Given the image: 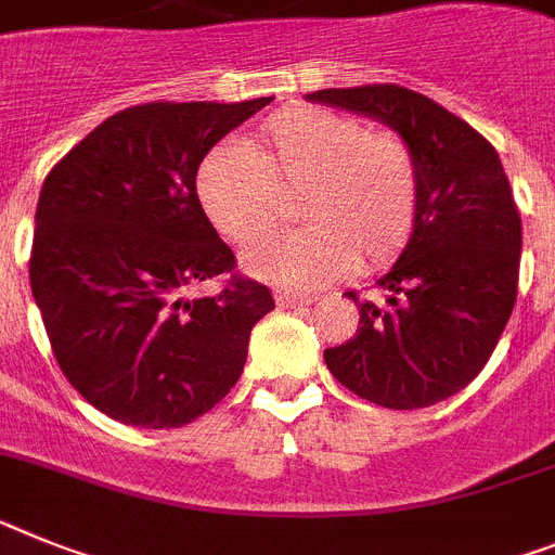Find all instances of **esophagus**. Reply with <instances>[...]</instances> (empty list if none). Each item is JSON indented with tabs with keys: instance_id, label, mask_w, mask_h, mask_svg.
Returning <instances> with one entry per match:
<instances>
[{
	"instance_id": "34e87169",
	"label": "esophagus",
	"mask_w": 555,
	"mask_h": 555,
	"mask_svg": "<svg viewBox=\"0 0 555 555\" xmlns=\"http://www.w3.org/2000/svg\"><path fill=\"white\" fill-rule=\"evenodd\" d=\"M274 300H278V306H281V309H300V306H311V302H314V297L278 292V295H274Z\"/></svg>"
}]
</instances>
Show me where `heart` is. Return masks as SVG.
Returning <instances> with one entry per match:
<instances>
[{
    "mask_svg": "<svg viewBox=\"0 0 555 555\" xmlns=\"http://www.w3.org/2000/svg\"><path fill=\"white\" fill-rule=\"evenodd\" d=\"M263 151L227 142L198 168V198L235 244L278 230L283 196L300 193L309 227L269 241L246 269L286 288H317L350 269H382L413 241L421 168L404 137L317 106H292L260 129Z\"/></svg>",
    "mask_w": 555,
    "mask_h": 555,
    "instance_id": "heart-1",
    "label": "heart"
}]
</instances>
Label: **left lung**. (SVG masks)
<instances>
[{"label":"left lung","instance_id":"left-lung-1","mask_svg":"<svg viewBox=\"0 0 555 555\" xmlns=\"http://www.w3.org/2000/svg\"><path fill=\"white\" fill-rule=\"evenodd\" d=\"M399 131L421 168L413 241L385 278V300H359L353 339L325 348L339 385L387 410L449 399L486 367L516 302L522 219L503 163L480 131L433 98L367 83L306 94Z\"/></svg>","mask_w":555,"mask_h":555}]
</instances>
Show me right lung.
Wrapping results in <instances>:
<instances>
[{"instance_id":"add662e5","label":"right lung","mask_w":555,"mask_h":555,"mask_svg":"<svg viewBox=\"0 0 555 555\" xmlns=\"http://www.w3.org/2000/svg\"><path fill=\"white\" fill-rule=\"evenodd\" d=\"M142 103L103 120L47 173L36 207L30 286L69 385L108 418L173 429L238 382L249 331L272 292L235 274L202 210L207 151L269 106ZM230 273L216 298L193 282Z\"/></svg>"}]
</instances>
